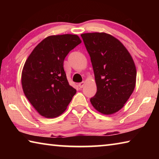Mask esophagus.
Wrapping results in <instances>:
<instances>
[{
    "mask_svg": "<svg viewBox=\"0 0 159 159\" xmlns=\"http://www.w3.org/2000/svg\"><path fill=\"white\" fill-rule=\"evenodd\" d=\"M84 84H85V82H82V83H79V86L80 88H82L83 86H84Z\"/></svg>",
    "mask_w": 159,
    "mask_h": 159,
    "instance_id": "1",
    "label": "esophagus"
}]
</instances>
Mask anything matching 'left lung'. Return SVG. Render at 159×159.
Listing matches in <instances>:
<instances>
[{"label": "left lung", "instance_id": "left-lung-1", "mask_svg": "<svg viewBox=\"0 0 159 159\" xmlns=\"http://www.w3.org/2000/svg\"><path fill=\"white\" fill-rule=\"evenodd\" d=\"M80 36L90 55L97 85L91 104L101 114H115L124 107L135 87L133 59L122 43L111 35L95 32Z\"/></svg>", "mask_w": 159, "mask_h": 159}]
</instances>
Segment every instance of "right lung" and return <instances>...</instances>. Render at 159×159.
<instances>
[{
	"mask_svg": "<svg viewBox=\"0 0 159 159\" xmlns=\"http://www.w3.org/2000/svg\"><path fill=\"white\" fill-rule=\"evenodd\" d=\"M81 43L77 35H54L39 43L29 55L21 72L26 98L40 115L56 118L66 109L76 90L64 70L68 53Z\"/></svg>",
	"mask_w": 159,
	"mask_h": 159,
	"instance_id": "1",
	"label": "right lung"
}]
</instances>
